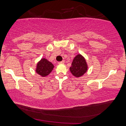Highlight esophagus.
Masks as SVG:
<instances>
[{
	"instance_id": "obj_1",
	"label": "esophagus",
	"mask_w": 126,
	"mask_h": 126,
	"mask_svg": "<svg viewBox=\"0 0 126 126\" xmlns=\"http://www.w3.org/2000/svg\"><path fill=\"white\" fill-rule=\"evenodd\" d=\"M58 63H59V64H61V63H65V61L63 60V61H60V62H59Z\"/></svg>"
}]
</instances>
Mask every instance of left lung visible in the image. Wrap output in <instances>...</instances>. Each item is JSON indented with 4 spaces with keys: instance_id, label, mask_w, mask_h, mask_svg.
I'll return each instance as SVG.
<instances>
[{
    "instance_id": "1",
    "label": "left lung",
    "mask_w": 126,
    "mask_h": 126,
    "mask_svg": "<svg viewBox=\"0 0 126 126\" xmlns=\"http://www.w3.org/2000/svg\"><path fill=\"white\" fill-rule=\"evenodd\" d=\"M87 64L85 59L81 55H78L74 59L70 70L74 76L80 77L85 73L87 71Z\"/></svg>"
}]
</instances>
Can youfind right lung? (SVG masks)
Listing matches in <instances>:
<instances>
[{
    "label": "right lung",
    "instance_id": "obj_1",
    "mask_svg": "<svg viewBox=\"0 0 126 126\" xmlns=\"http://www.w3.org/2000/svg\"><path fill=\"white\" fill-rule=\"evenodd\" d=\"M53 65L46 59H42L37 65L36 72L42 77H46L52 71Z\"/></svg>",
    "mask_w": 126,
    "mask_h": 126
}]
</instances>
